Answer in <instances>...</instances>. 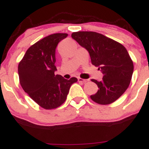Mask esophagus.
I'll return each instance as SVG.
<instances>
[{
	"instance_id": "obj_1",
	"label": "esophagus",
	"mask_w": 149,
	"mask_h": 149,
	"mask_svg": "<svg viewBox=\"0 0 149 149\" xmlns=\"http://www.w3.org/2000/svg\"><path fill=\"white\" fill-rule=\"evenodd\" d=\"M78 81H79V82H82V83L85 84L86 83L87 81H88L89 79H81V78H79V79H78Z\"/></svg>"
}]
</instances>
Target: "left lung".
<instances>
[{
    "label": "left lung",
    "mask_w": 149,
    "mask_h": 149,
    "mask_svg": "<svg viewBox=\"0 0 149 149\" xmlns=\"http://www.w3.org/2000/svg\"><path fill=\"white\" fill-rule=\"evenodd\" d=\"M71 37L88 52L92 65L103 73L102 80L91 79L98 91L91 95L100 104H109L121 97L130 85L133 63L123 45L94 31L73 32Z\"/></svg>",
    "instance_id": "left-lung-1"
}]
</instances>
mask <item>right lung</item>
<instances>
[{
	"label": "right lung",
	"mask_w": 149,
	"mask_h": 149,
	"mask_svg": "<svg viewBox=\"0 0 149 149\" xmlns=\"http://www.w3.org/2000/svg\"><path fill=\"white\" fill-rule=\"evenodd\" d=\"M67 36L66 33H56L37 42L26 50L18 66L24 91L45 109H55L65 102L70 86L78 81L75 77L67 80L55 75V49Z\"/></svg>",
	"instance_id": "1"
}]
</instances>
